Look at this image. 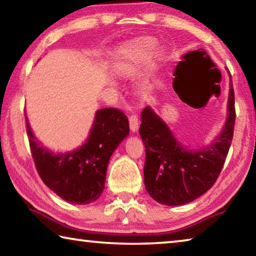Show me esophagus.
<instances>
[{
  "label": "esophagus",
  "mask_w": 256,
  "mask_h": 256,
  "mask_svg": "<svg viewBox=\"0 0 256 256\" xmlns=\"http://www.w3.org/2000/svg\"><path fill=\"white\" fill-rule=\"evenodd\" d=\"M128 122H130V128L131 131L136 132L138 128V115L136 114H131L128 118Z\"/></svg>",
  "instance_id": "obj_1"
}]
</instances>
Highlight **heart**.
Instances as JSON below:
<instances>
[{"instance_id": "b5f03b06", "label": "heart", "mask_w": 256, "mask_h": 256, "mask_svg": "<svg viewBox=\"0 0 256 256\" xmlns=\"http://www.w3.org/2000/svg\"><path fill=\"white\" fill-rule=\"evenodd\" d=\"M138 63H140V55L136 52V53L118 62L116 66V71L120 76H132L138 70Z\"/></svg>"}]
</instances>
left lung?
<instances>
[{
  "label": "left lung",
  "instance_id": "left-lung-1",
  "mask_svg": "<svg viewBox=\"0 0 256 256\" xmlns=\"http://www.w3.org/2000/svg\"><path fill=\"white\" fill-rule=\"evenodd\" d=\"M235 92L230 84L228 118L214 144L198 150L182 146L150 107L141 114L140 133L146 146L144 185L150 196L164 206L196 200L212 188L222 172L235 128Z\"/></svg>",
  "mask_w": 256,
  "mask_h": 256
}]
</instances>
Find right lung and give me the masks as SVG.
Segmentation results:
<instances>
[{
    "instance_id": "1",
    "label": "right lung",
    "mask_w": 256,
    "mask_h": 256,
    "mask_svg": "<svg viewBox=\"0 0 256 256\" xmlns=\"http://www.w3.org/2000/svg\"><path fill=\"white\" fill-rule=\"evenodd\" d=\"M26 130L38 175L63 200L76 204L96 201L104 190L108 162L120 141L128 136V120L118 108H102L94 116L90 136L81 148L53 154Z\"/></svg>"
}]
</instances>
